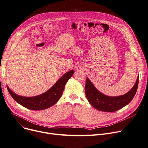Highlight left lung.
Wrapping results in <instances>:
<instances>
[{
	"label": "left lung",
	"mask_w": 148,
	"mask_h": 148,
	"mask_svg": "<svg viewBox=\"0 0 148 148\" xmlns=\"http://www.w3.org/2000/svg\"><path fill=\"white\" fill-rule=\"evenodd\" d=\"M138 84V78L134 86L127 94L118 97H109L98 90L87 77L85 94L89 103L96 109L102 112H113L121 109L131 101L136 95Z\"/></svg>",
	"instance_id": "1"
}]
</instances>
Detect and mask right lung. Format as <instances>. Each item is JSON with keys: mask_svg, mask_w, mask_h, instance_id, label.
Listing matches in <instances>:
<instances>
[{"mask_svg": "<svg viewBox=\"0 0 148 148\" xmlns=\"http://www.w3.org/2000/svg\"><path fill=\"white\" fill-rule=\"evenodd\" d=\"M74 71L70 70L62 75L53 86L40 95L26 97L19 96L7 86L8 90L13 99L20 105L32 110H41L55 104L61 97L66 83L73 76Z\"/></svg>", "mask_w": 148, "mask_h": 148, "instance_id": "right-lung-1", "label": "right lung"}]
</instances>
